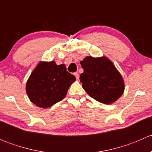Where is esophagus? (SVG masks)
Listing matches in <instances>:
<instances>
[{"mask_svg": "<svg viewBox=\"0 0 152 152\" xmlns=\"http://www.w3.org/2000/svg\"><path fill=\"white\" fill-rule=\"evenodd\" d=\"M74 75H75V76H76V79H79V73H75Z\"/></svg>", "mask_w": 152, "mask_h": 152, "instance_id": "esophagus-1", "label": "esophagus"}]
</instances>
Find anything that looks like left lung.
I'll list each match as a JSON object with an SVG mask.
<instances>
[{"label": "left lung", "instance_id": "left-lung-1", "mask_svg": "<svg viewBox=\"0 0 152 152\" xmlns=\"http://www.w3.org/2000/svg\"><path fill=\"white\" fill-rule=\"evenodd\" d=\"M80 64L84 69L80 82L90 97L101 103L110 104L123 95V78L108 58L86 56Z\"/></svg>", "mask_w": 152, "mask_h": 152}]
</instances>
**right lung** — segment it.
Returning <instances> with one entry per match:
<instances>
[{
	"label": "right lung",
	"mask_w": 152,
	"mask_h": 152,
	"mask_svg": "<svg viewBox=\"0 0 152 152\" xmlns=\"http://www.w3.org/2000/svg\"><path fill=\"white\" fill-rule=\"evenodd\" d=\"M76 80L67 71L64 64L40 62L32 71L26 83V93L31 102L41 108H48L62 101L69 87Z\"/></svg>",
	"instance_id": "add662e5"
}]
</instances>
